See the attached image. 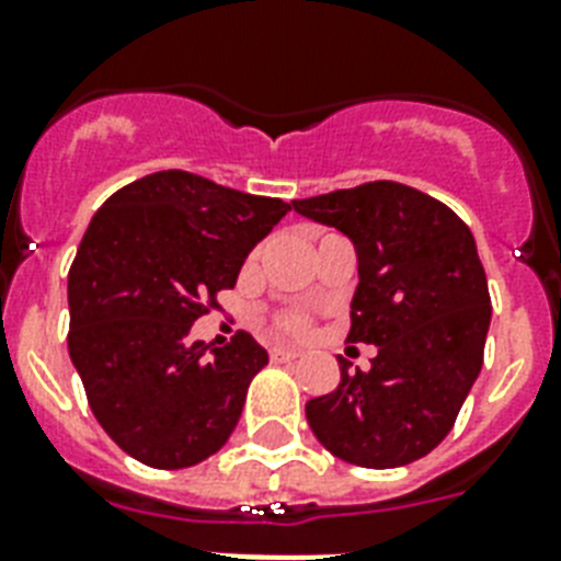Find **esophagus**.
I'll list each match as a JSON object with an SVG mask.
<instances>
[{
	"mask_svg": "<svg viewBox=\"0 0 561 561\" xmlns=\"http://www.w3.org/2000/svg\"><path fill=\"white\" fill-rule=\"evenodd\" d=\"M297 358H299L297 350H285V346H273L271 350L273 364H290V360H297Z\"/></svg>",
	"mask_w": 561,
	"mask_h": 561,
	"instance_id": "obj_1",
	"label": "esophagus"
}]
</instances>
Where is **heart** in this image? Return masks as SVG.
<instances>
[{
    "mask_svg": "<svg viewBox=\"0 0 561 561\" xmlns=\"http://www.w3.org/2000/svg\"><path fill=\"white\" fill-rule=\"evenodd\" d=\"M276 329H279L282 334H299L306 329V320L299 314H282L279 320H276Z\"/></svg>",
    "mask_w": 561,
    "mask_h": 561,
    "instance_id": "heart-1",
    "label": "heart"
}]
</instances>
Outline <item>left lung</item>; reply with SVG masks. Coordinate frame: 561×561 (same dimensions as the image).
<instances>
[{"label": "left lung", "instance_id": "1", "mask_svg": "<svg viewBox=\"0 0 561 561\" xmlns=\"http://www.w3.org/2000/svg\"><path fill=\"white\" fill-rule=\"evenodd\" d=\"M358 253L352 343H375L369 373L341 358V383L306 404L320 443L364 469L425 457L454 427L483 367L492 302L471 229L445 203L392 180L294 201Z\"/></svg>", "mask_w": 561, "mask_h": 561}]
</instances>
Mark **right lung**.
Instances as JSON below:
<instances>
[{"mask_svg": "<svg viewBox=\"0 0 561 561\" xmlns=\"http://www.w3.org/2000/svg\"><path fill=\"white\" fill-rule=\"evenodd\" d=\"M288 211L171 169L92 215L69 267V358L99 425L134 460L188 469L236 431L267 352L247 332L224 346L188 332Z\"/></svg>", "mask_w": 561, "mask_h": 561, "instance_id": "obj_1", "label": "right lung"}]
</instances>
